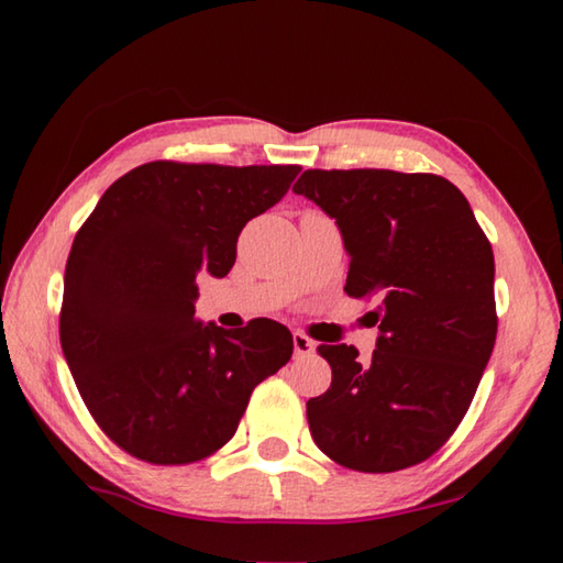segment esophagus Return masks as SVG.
Here are the masks:
<instances>
[{
	"instance_id": "esophagus-1",
	"label": "esophagus",
	"mask_w": 563,
	"mask_h": 563,
	"mask_svg": "<svg viewBox=\"0 0 563 563\" xmlns=\"http://www.w3.org/2000/svg\"><path fill=\"white\" fill-rule=\"evenodd\" d=\"M292 347H295V357H308L316 352V342H312L308 335H302V332H292Z\"/></svg>"
}]
</instances>
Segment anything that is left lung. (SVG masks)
Here are the masks:
<instances>
[{
  "label": "left lung",
  "mask_w": 563,
  "mask_h": 563,
  "mask_svg": "<svg viewBox=\"0 0 563 563\" xmlns=\"http://www.w3.org/2000/svg\"><path fill=\"white\" fill-rule=\"evenodd\" d=\"M292 190L340 225L350 298H379L373 360L318 347L332 383L308 399L312 440L355 472L430 460L464 419L497 340L489 238L462 190L434 174L310 168Z\"/></svg>",
  "instance_id": "obj_1"
}]
</instances>
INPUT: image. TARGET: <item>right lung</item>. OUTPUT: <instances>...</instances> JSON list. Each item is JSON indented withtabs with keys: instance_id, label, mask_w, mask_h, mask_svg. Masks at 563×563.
I'll return each instance as SVG.
<instances>
[{
	"instance_id": "obj_1",
	"label": "right lung",
	"mask_w": 563,
	"mask_h": 563,
	"mask_svg": "<svg viewBox=\"0 0 563 563\" xmlns=\"http://www.w3.org/2000/svg\"><path fill=\"white\" fill-rule=\"evenodd\" d=\"M300 166L151 161L107 188L74 238L62 350L101 432L136 460H206L231 440L253 389L292 355L258 318L198 322V273L223 278L251 218L288 194Z\"/></svg>"
}]
</instances>
